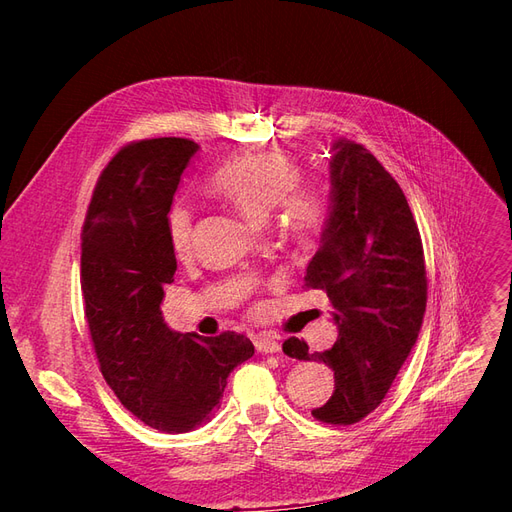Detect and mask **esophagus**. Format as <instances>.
Listing matches in <instances>:
<instances>
[{"label":"esophagus","instance_id":"1","mask_svg":"<svg viewBox=\"0 0 512 512\" xmlns=\"http://www.w3.org/2000/svg\"><path fill=\"white\" fill-rule=\"evenodd\" d=\"M254 346H256V350L258 352H262V354H273V352H280V342H277L275 337H271V335H258V337H254Z\"/></svg>","mask_w":512,"mask_h":512}]
</instances>
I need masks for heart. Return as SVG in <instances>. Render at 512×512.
Here are the masks:
<instances>
[{"label":"heart","instance_id":"obj_1","mask_svg":"<svg viewBox=\"0 0 512 512\" xmlns=\"http://www.w3.org/2000/svg\"><path fill=\"white\" fill-rule=\"evenodd\" d=\"M301 164L284 151H260L215 170L209 179L213 192L232 200L247 218L265 222L277 209L288 237L312 239L327 218L329 198L320 185L301 183ZM166 241L175 256H185L194 237V207L173 200L164 215Z\"/></svg>","mask_w":512,"mask_h":512}]
</instances>
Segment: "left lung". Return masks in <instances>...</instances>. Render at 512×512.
I'll list each match as a JSON object with an SVG mask.
<instances>
[{
	"label": "left lung",
	"mask_w": 512,
	"mask_h": 512,
	"mask_svg": "<svg viewBox=\"0 0 512 512\" xmlns=\"http://www.w3.org/2000/svg\"><path fill=\"white\" fill-rule=\"evenodd\" d=\"M329 164V218L305 288L327 292L337 342L309 354L303 339L290 337L284 352L333 369V395L312 414L322 423L352 425L380 406L416 344L427 273L414 215L389 170L344 138L333 143Z\"/></svg>",
	"instance_id": "obj_1"
}]
</instances>
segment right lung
Returning a JSON list of instances; mask_svg holds the SVG:
<instances>
[{
  "label": "right lung",
  "instance_id": "1",
  "mask_svg": "<svg viewBox=\"0 0 512 512\" xmlns=\"http://www.w3.org/2000/svg\"><path fill=\"white\" fill-rule=\"evenodd\" d=\"M196 151L175 136L123 147L102 170L83 226L85 318L102 376L134 416L166 433L209 423L230 371L254 354L241 333H175L160 312L177 271L164 215Z\"/></svg>",
  "mask_w": 512,
  "mask_h": 512
}]
</instances>
